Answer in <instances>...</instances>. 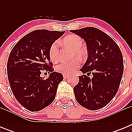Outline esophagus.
I'll return each instance as SVG.
<instances>
[{
  "label": "esophagus",
  "mask_w": 132,
  "mask_h": 132,
  "mask_svg": "<svg viewBox=\"0 0 132 132\" xmlns=\"http://www.w3.org/2000/svg\"><path fill=\"white\" fill-rule=\"evenodd\" d=\"M67 77H69V75H67V74H64L63 75L64 79H66V78H67Z\"/></svg>",
  "instance_id": "obj_1"
}]
</instances>
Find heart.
<instances>
[{
	"mask_svg": "<svg viewBox=\"0 0 132 132\" xmlns=\"http://www.w3.org/2000/svg\"><path fill=\"white\" fill-rule=\"evenodd\" d=\"M63 43L68 45L72 50H73L72 56L73 57L77 56L79 58H82L85 55V50L82 48L83 45L82 39L77 35H70L63 39ZM49 55L50 59L56 62L59 57V44L57 42H55L51 45L49 50ZM80 66V61L78 59H73L70 61L61 62L55 67L56 71L63 74H71L77 69Z\"/></svg>",
	"mask_w": 132,
	"mask_h": 132,
	"instance_id": "1",
	"label": "heart"
}]
</instances>
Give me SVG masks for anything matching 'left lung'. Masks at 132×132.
I'll list each match as a JSON object with an SVG mask.
<instances>
[{
  "label": "left lung",
  "mask_w": 132,
  "mask_h": 132,
  "mask_svg": "<svg viewBox=\"0 0 132 132\" xmlns=\"http://www.w3.org/2000/svg\"><path fill=\"white\" fill-rule=\"evenodd\" d=\"M71 31L85 40L88 51L87 61L80 69L84 75L79 77V83L73 88L75 98L87 109H101L118 90L123 73L121 50L108 34L94 27ZM91 73L90 79L88 76Z\"/></svg>",
  "instance_id": "left-lung-1"
}]
</instances>
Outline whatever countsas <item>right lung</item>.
<instances>
[{"mask_svg": "<svg viewBox=\"0 0 132 132\" xmlns=\"http://www.w3.org/2000/svg\"><path fill=\"white\" fill-rule=\"evenodd\" d=\"M64 33L34 30L21 38L9 55L7 74L12 92L17 101L30 111L41 110L54 101L63 76L53 71L49 50ZM44 71L50 73L47 79L40 76Z\"/></svg>", "mask_w": 132, "mask_h": 132, "instance_id": "obj_1", "label": "right lung"}]
</instances>
